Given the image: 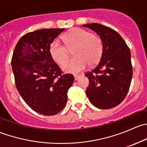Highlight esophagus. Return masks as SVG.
Wrapping results in <instances>:
<instances>
[{"instance_id": "1", "label": "esophagus", "mask_w": 147, "mask_h": 147, "mask_svg": "<svg viewBox=\"0 0 147 147\" xmlns=\"http://www.w3.org/2000/svg\"><path fill=\"white\" fill-rule=\"evenodd\" d=\"M81 77V75H74V78H75V80H78V79H80Z\"/></svg>"}]
</instances>
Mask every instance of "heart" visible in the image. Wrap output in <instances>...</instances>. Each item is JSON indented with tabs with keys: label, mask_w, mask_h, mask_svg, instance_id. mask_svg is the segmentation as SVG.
<instances>
[{
	"label": "heart",
	"mask_w": 147,
	"mask_h": 147,
	"mask_svg": "<svg viewBox=\"0 0 147 147\" xmlns=\"http://www.w3.org/2000/svg\"><path fill=\"white\" fill-rule=\"evenodd\" d=\"M63 39L65 45L55 39L50 44L49 51L53 60L62 65L69 57V50L75 48L74 54L76 57L64 61L62 66L65 72L77 73L83 70L88 64L92 66L100 61L103 52V42L98 35L76 28L66 32Z\"/></svg>",
	"instance_id": "b5f03b06"
}]
</instances>
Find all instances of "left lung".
<instances>
[{
	"mask_svg": "<svg viewBox=\"0 0 147 147\" xmlns=\"http://www.w3.org/2000/svg\"><path fill=\"white\" fill-rule=\"evenodd\" d=\"M100 35L103 52L98 65L84 74L89 79L86 94L99 109L117 106L124 100L132 78L129 48L121 35L112 28L99 23L83 25Z\"/></svg>",
	"mask_w": 147,
	"mask_h": 147,
	"instance_id": "left-lung-1",
	"label": "left lung"
}]
</instances>
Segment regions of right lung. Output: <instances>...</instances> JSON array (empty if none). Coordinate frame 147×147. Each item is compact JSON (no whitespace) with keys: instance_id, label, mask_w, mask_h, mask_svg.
<instances>
[{"instance_id":"obj_1","label":"right lung","mask_w":147,"mask_h":147,"mask_svg":"<svg viewBox=\"0 0 147 147\" xmlns=\"http://www.w3.org/2000/svg\"><path fill=\"white\" fill-rule=\"evenodd\" d=\"M65 28L42 29L23 35L11 60L16 88L28 106L38 113L55 115L65 107L72 74L62 70L50 56V44Z\"/></svg>"}]
</instances>
